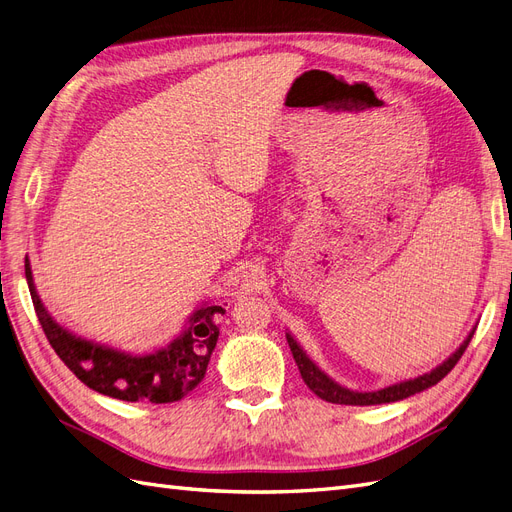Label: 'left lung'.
Returning a JSON list of instances; mask_svg holds the SVG:
<instances>
[{
  "label": "left lung",
  "mask_w": 512,
  "mask_h": 512,
  "mask_svg": "<svg viewBox=\"0 0 512 512\" xmlns=\"http://www.w3.org/2000/svg\"><path fill=\"white\" fill-rule=\"evenodd\" d=\"M474 331L476 329H472L468 333V337L463 339V344L451 356H448L444 363H440L436 369L427 371V374H423V376H416V378L401 380V382L391 384V386H384V389H378V391H352V389H346V386H342V384H337L333 378L324 374V371L312 359H309L307 352L297 344V339H294L290 333H286V339H288V346L292 350L294 363L299 365L301 378L309 386V391H314L320 399L329 401V404L378 406V404H393V401H401L406 397H412L416 393L429 389V386L438 384L448 374V371H451L457 365V361L461 359V354L466 352Z\"/></svg>",
  "instance_id": "8db88e82"
}]
</instances>
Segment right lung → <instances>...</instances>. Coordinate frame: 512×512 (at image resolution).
<instances>
[{
  "mask_svg": "<svg viewBox=\"0 0 512 512\" xmlns=\"http://www.w3.org/2000/svg\"><path fill=\"white\" fill-rule=\"evenodd\" d=\"M25 277L46 339L59 359L89 389L123 401L173 404L192 393L205 378L220 335L218 316L224 314L220 305H198L173 342L149 354H132L91 342L61 327L40 299L27 256Z\"/></svg>",
  "mask_w": 512,
  "mask_h": 512,
  "instance_id": "right-lung-1",
  "label": "right lung"
}]
</instances>
